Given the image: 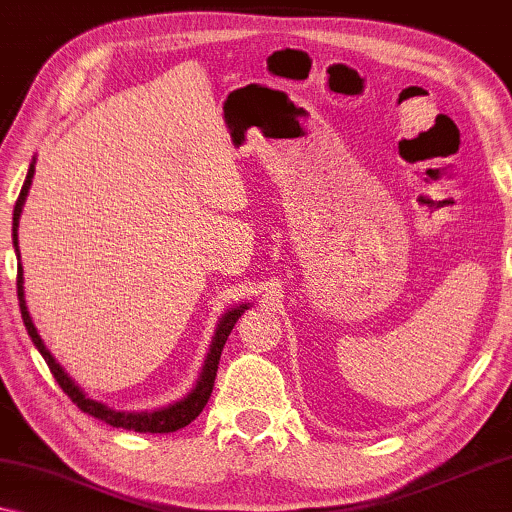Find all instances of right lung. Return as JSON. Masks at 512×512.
<instances>
[{
	"label": "right lung",
	"mask_w": 512,
	"mask_h": 512,
	"mask_svg": "<svg viewBox=\"0 0 512 512\" xmlns=\"http://www.w3.org/2000/svg\"><path fill=\"white\" fill-rule=\"evenodd\" d=\"M34 165H37V156L32 158L30 170H27V177H25V184H23V188H20L16 207H13V249H16V258H18V303H20V314H23V324L27 328V335L32 338L34 347L39 349V354L44 356V361L48 363V368H51L55 382H58L62 391H65V394L72 398V401L79 405L83 412H88V415L102 419V422L116 426V429H128V431H139V433H170V431L184 429V426L191 424L193 419L200 415L202 408H205L209 401V396H212L214 377H216V370H219L223 345H226L228 335H230V331H233V326L237 324V319L242 317L244 310H249V303L228 307V310L221 314L219 324H216V331L212 335V342H209V352L205 356V363H202V368H200L198 380H195L193 389L188 391L184 398H179V401L163 405V408H156V410L137 412V410H114V408H109L107 403L90 398L86 391L81 389V384L74 382V377L69 375L67 370L60 366V361L51 354V349L46 347V342L41 340L37 326H34L30 310H27L23 263H20V249H18V226H20V214H23L27 193H30V186H32Z\"/></svg>",
	"instance_id": "1"
}]
</instances>
